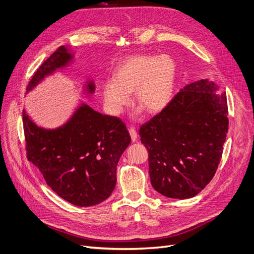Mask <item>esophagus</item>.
I'll use <instances>...</instances> for the list:
<instances>
[{
	"label": "esophagus",
	"mask_w": 254,
	"mask_h": 254,
	"mask_svg": "<svg viewBox=\"0 0 254 254\" xmlns=\"http://www.w3.org/2000/svg\"><path fill=\"white\" fill-rule=\"evenodd\" d=\"M129 133H130V136H131V139H132V141H135L137 139V132L134 127H130L129 128Z\"/></svg>",
	"instance_id": "34e87169"
}]
</instances>
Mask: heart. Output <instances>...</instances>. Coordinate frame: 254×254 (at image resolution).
<instances>
[{"mask_svg": "<svg viewBox=\"0 0 254 254\" xmlns=\"http://www.w3.org/2000/svg\"><path fill=\"white\" fill-rule=\"evenodd\" d=\"M115 79L103 85V99L107 110L118 116L131 101L135 90L136 102L150 114H157L173 98L177 78V64L169 55H133L117 65Z\"/></svg>", "mask_w": 254, "mask_h": 254, "instance_id": "b5f03b06", "label": "heart"}]
</instances>
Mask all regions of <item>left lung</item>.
<instances>
[{"instance_id": "left-lung-1", "label": "left lung", "mask_w": 254, "mask_h": 254, "mask_svg": "<svg viewBox=\"0 0 254 254\" xmlns=\"http://www.w3.org/2000/svg\"><path fill=\"white\" fill-rule=\"evenodd\" d=\"M216 89L207 80L192 82L140 126L151 185L159 194L191 198L215 176L229 124L226 93Z\"/></svg>"}]
</instances>
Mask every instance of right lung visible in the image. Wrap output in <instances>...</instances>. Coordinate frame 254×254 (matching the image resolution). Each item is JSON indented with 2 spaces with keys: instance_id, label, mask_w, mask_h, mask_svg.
Instances as JSON below:
<instances>
[{
  "instance_id": "add662e5",
  "label": "right lung",
  "mask_w": 254,
  "mask_h": 254,
  "mask_svg": "<svg viewBox=\"0 0 254 254\" xmlns=\"http://www.w3.org/2000/svg\"><path fill=\"white\" fill-rule=\"evenodd\" d=\"M59 47L29 81L27 92L45 76L72 59ZM93 93L95 85L87 84ZM27 158L38 168L56 194L77 206L106 200L117 184V165L131 137L124 122L83 104L65 125L55 130L37 127L23 110Z\"/></svg>"
}]
</instances>
